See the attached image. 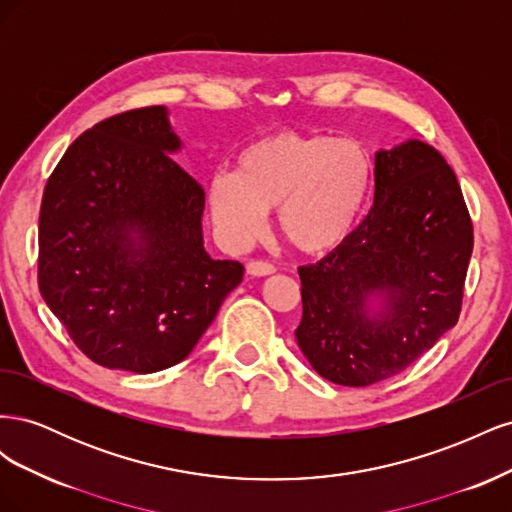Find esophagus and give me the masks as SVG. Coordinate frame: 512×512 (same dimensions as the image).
<instances>
[{
  "mask_svg": "<svg viewBox=\"0 0 512 512\" xmlns=\"http://www.w3.org/2000/svg\"><path fill=\"white\" fill-rule=\"evenodd\" d=\"M247 273L254 277H265V275H273L275 267L267 260H252V262H247Z\"/></svg>",
  "mask_w": 512,
  "mask_h": 512,
  "instance_id": "34e87169",
  "label": "esophagus"
}]
</instances>
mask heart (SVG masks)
<instances>
[{"instance_id":"b5f03b06","label":"heart","mask_w":512,"mask_h":512,"mask_svg":"<svg viewBox=\"0 0 512 512\" xmlns=\"http://www.w3.org/2000/svg\"><path fill=\"white\" fill-rule=\"evenodd\" d=\"M374 162L352 138L284 130L243 149L237 175L209 183V207L230 245L254 241L277 209L282 237L305 254L342 245L369 196Z\"/></svg>"}]
</instances>
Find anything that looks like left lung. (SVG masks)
<instances>
[{
  "label": "left lung",
  "mask_w": 512,
  "mask_h": 512,
  "mask_svg": "<svg viewBox=\"0 0 512 512\" xmlns=\"http://www.w3.org/2000/svg\"><path fill=\"white\" fill-rule=\"evenodd\" d=\"M374 205L348 239L299 267L294 331L322 378L367 386L399 374L455 327L474 247L461 185L438 149L408 141L376 153ZM382 296L378 317L366 299Z\"/></svg>",
  "instance_id": "left-lung-1"
}]
</instances>
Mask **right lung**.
Listing matches in <instances>:
<instances>
[{
  "instance_id": "right-lung-1",
  "label": "right lung",
  "mask_w": 512,
  "mask_h": 512,
  "mask_svg": "<svg viewBox=\"0 0 512 512\" xmlns=\"http://www.w3.org/2000/svg\"><path fill=\"white\" fill-rule=\"evenodd\" d=\"M164 106L83 132L46 181L38 286L87 359L151 374L177 365L243 280L203 247L205 190L173 160Z\"/></svg>"
}]
</instances>
